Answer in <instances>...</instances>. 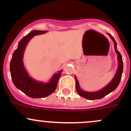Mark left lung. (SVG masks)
<instances>
[{"instance_id": "obj_1", "label": "left lung", "mask_w": 131, "mask_h": 131, "mask_svg": "<svg viewBox=\"0 0 131 131\" xmlns=\"http://www.w3.org/2000/svg\"><path fill=\"white\" fill-rule=\"evenodd\" d=\"M110 37L112 39L113 43H114V47L115 51L116 53L117 54V59H118V68H117V70L116 72L115 75L114 77L112 80V81L106 85L105 88H103L100 91H96V92H88V91H83L80 89V86H79V82H78L77 79L76 77H75V82H76V90L77 92H78L79 95L81 97H84V98L87 99L89 100H100V99L103 98L105 97V96L108 95L112 91H113L116 88L118 87V84H119L120 81L122 78V75L123 72V61H122V57L121 56V53L119 51L117 50V42L114 38L110 35V34H108Z\"/></svg>"}]
</instances>
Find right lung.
I'll return each mask as SVG.
<instances>
[{"label":"right lung","mask_w":131,"mask_h":131,"mask_svg":"<svg viewBox=\"0 0 131 131\" xmlns=\"http://www.w3.org/2000/svg\"><path fill=\"white\" fill-rule=\"evenodd\" d=\"M47 30H34L24 37L18 43V48L13 52L10 63V72L13 84L16 87L32 98L48 96L54 92L62 70L54 74L47 83L37 81L30 77L25 70L23 63V53L28 42L37 35L45 34Z\"/></svg>","instance_id":"1"}]
</instances>
